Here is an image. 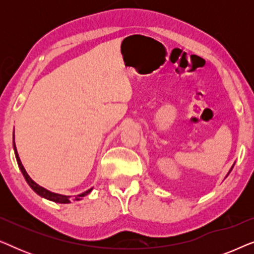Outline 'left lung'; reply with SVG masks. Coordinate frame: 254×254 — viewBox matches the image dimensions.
Here are the masks:
<instances>
[{"mask_svg": "<svg viewBox=\"0 0 254 254\" xmlns=\"http://www.w3.org/2000/svg\"><path fill=\"white\" fill-rule=\"evenodd\" d=\"M234 166H235V164H234V165H232V166H231V169H230V170H229V172H228V175H227V177H228V176H229V173H230V172H231V170H232V169H234Z\"/></svg>", "mask_w": 254, "mask_h": 254, "instance_id": "8db88e82", "label": "left lung"}]
</instances>
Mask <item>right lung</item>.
Here are the masks:
<instances>
[{
	"label": "right lung",
	"instance_id": "add662e5",
	"mask_svg": "<svg viewBox=\"0 0 254 254\" xmlns=\"http://www.w3.org/2000/svg\"><path fill=\"white\" fill-rule=\"evenodd\" d=\"M12 140H13V150H15V156H16L17 163H18V166H19L20 171H22L24 178H25V180H26V183L29 184V186L34 190V192H36V193L38 194V195H40L41 197H45V199H47V200L53 201V202H58V203H70L71 201L82 200L83 196H85L86 194H89V193L92 190V189H90V190H85V192L78 194V195L70 196V195H62V194H58V193L51 192V190H46V189H44V187H41L40 185H38V184H37L36 182H33V180L31 179V177H30L29 175H27L26 170L24 169L22 162H20V158H19V156H18V152H17L16 144H15V134H13Z\"/></svg>",
	"mask_w": 254,
	"mask_h": 254
}]
</instances>
